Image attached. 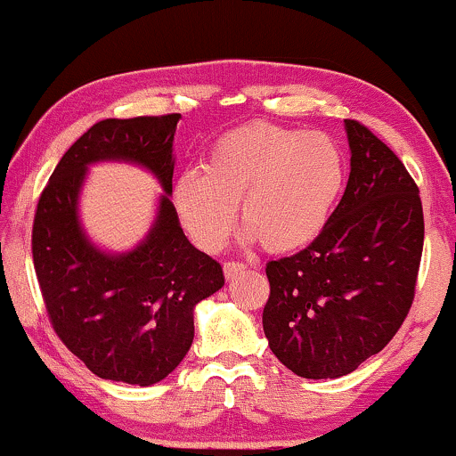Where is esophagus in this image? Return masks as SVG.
<instances>
[{"label": "esophagus", "mask_w": 456, "mask_h": 456, "mask_svg": "<svg viewBox=\"0 0 456 456\" xmlns=\"http://www.w3.org/2000/svg\"><path fill=\"white\" fill-rule=\"evenodd\" d=\"M245 267L247 264H242V261H226V264H224V273H226V278H234L236 273H240Z\"/></svg>", "instance_id": "esophagus-1"}]
</instances>
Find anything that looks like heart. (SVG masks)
<instances>
[{
	"instance_id": "heart-1",
	"label": "heart",
	"mask_w": 456,
	"mask_h": 456,
	"mask_svg": "<svg viewBox=\"0 0 456 456\" xmlns=\"http://www.w3.org/2000/svg\"><path fill=\"white\" fill-rule=\"evenodd\" d=\"M346 184V158L322 133L255 122L216 142L203 170L174 183L172 199L186 232L217 251L236 224L272 253L309 245L326 226Z\"/></svg>"
}]
</instances>
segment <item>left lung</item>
<instances>
[{
	"mask_svg": "<svg viewBox=\"0 0 456 456\" xmlns=\"http://www.w3.org/2000/svg\"><path fill=\"white\" fill-rule=\"evenodd\" d=\"M351 174L317 239L265 265L264 332L301 378H340L382 351L415 298L423 251L419 189L392 149L345 120Z\"/></svg>",
	"mask_w": 456,
	"mask_h": 456,
	"instance_id": "8db88e82",
	"label": "left lung"
}]
</instances>
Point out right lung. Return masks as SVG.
I'll use <instances>...</instances> for the list:
<instances>
[{
	"instance_id": "obj_1",
	"label": "right lung",
	"mask_w": 456,
	"mask_h": 456,
	"mask_svg": "<svg viewBox=\"0 0 456 456\" xmlns=\"http://www.w3.org/2000/svg\"><path fill=\"white\" fill-rule=\"evenodd\" d=\"M178 118L93 124L55 166L37 203L30 247L47 317L68 351L103 379H164L192 345L195 305L224 286L222 265L191 245L167 199ZM99 159L142 163L167 191L146 242L116 258L86 242L76 217L84 170Z\"/></svg>"
}]
</instances>
